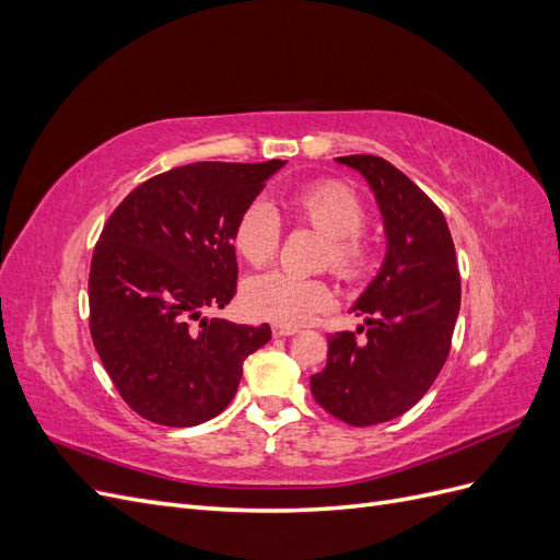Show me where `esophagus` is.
<instances>
[{"instance_id":"obj_1","label":"esophagus","mask_w":560,"mask_h":560,"mask_svg":"<svg viewBox=\"0 0 560 560\" xmlns=\"http://www.w3.org/2000/svg\"><path fill=\"white\" fill-rule=\"evenodd\" d=\"M299 329L296 327H284V325H276L273 327V336L276 338H284V336H294Z\"/></svg>"}]
</instances>
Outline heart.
Masks as SVG:
<instances>
[{
	"label": "heart",
	"instance_id": "b5f03b06",
	"mask_svg": "<svg viewBox=\"0 0 560 560\" xmlns=\"http://www.w3.org/2000/svg\"><path fill=\"white\" fill-rule=\"evenodd\" d=\"M287 206L296 224L325 235L327 245L319 252V266L346 282H360L369 273L374 252L362 235L366 208L352 186L338 179L311 182L296 189ZM280 241L282 229L276 210L264 200L249 202L233 229V247L241 259L249 266H266L276 259ZM241 301L252 317L299 327L331 308L334 292L325 278L268 270L245 280Z\"/></svg>",
	"mask_w": 560,
	"mask_h": 560
}]
</instances>
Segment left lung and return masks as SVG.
<instances>
[{"label": "left lung", "instance_id": "obj_1", "mask_svg": "<svg viewBox=\"0 0 560 560\" xmlns=\"http://www.w3.org/2000/svg\"><path fill=\"white\" fill-rule=\"evenodd\" d=\"M360 171L376 194L387 254L354 303L368 331L327 336V366L311 376L315 401L352 428L387 422L428 393L446 364L460 311V273L444 212L393 163L354 154L336 159Z\"/></svg>", "mask_w": 560, "mask_h": 560}]
</instances>
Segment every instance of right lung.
I'll return each mask as SVG.
<instances>
[{
  "label": "right lung",
  "mask_w": 560,
  "mask_h": 560,
  "mask_svg": "<svg viewBox=\"0 0 560 560\" xmlns=\"http://www.w3.org/2000/svg\"><path fill=\"white\" fill-rule=\"evenodd\" d=\"M284 163H189L142 182L100 233L91 336L118 395L167 428L222 413L270 327L202 317L238 287L233 229Z\"/></svg>",
  "instance_id": "add662e5"
}]
</instances>
